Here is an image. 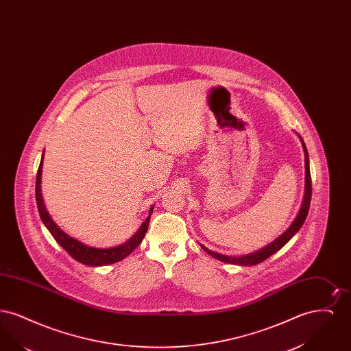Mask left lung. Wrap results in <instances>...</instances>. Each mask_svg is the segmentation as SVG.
<instances>
[{
	"mask_svg": "<svg viewBox=\"0 0 351 351\" xmlns=\"http://www.w3.org/2000/svg\"><path fill=\"white\" fill-rule=\"evenodd\" d=\"M299 135V134H298ZM301 145H302V150L305 155V193H304V199L301 204L300 210L298 217L295 218V221L291 223V226L284 232L282 235H279L276 239H274L271 243H268L267 246L259 249V250L254 251L246 255H241V256H230V255H225V254H219L216 251L209 250L206 249L204 245H201V247L206 251L209 255H212L213 258H216L221 262L225 263H230V265H237V266H255L263 261H266L268 256H271L272 254H275L276 251L280 250L284 245L300 230L305 218L308 216L309 212V205H311V199H312V180H311V171H309V155L308 150L305 147V143L302 141L300 135Z\"/></svg>",
	"mask_w": 351,
	"mask_h": 351,
	"instance_id": "8db88e82",
	"label": "left lung"
}]
</instances>
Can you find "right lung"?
I'll return each instance as SVG.
<instances>
[{"mask_svg":"<svg viewBox=\"0 0 351 351\" xmlns=\"http://www.w3.org/2000/svg\"><path fill=\"white\" fill-rule=\"evenodd\" d=\"M43 158H45V151L42 154V159H40V165L38 168V173H36V183H35V199H36V205H38V212L39 216L42 218V222L45 223V226L49 229L51 235L55 238V241L67 251L68 254L77 262L83 263L85 266H92V267H100V266H108L112 263L119 262L122 259H125L129 254H132L142 242V239L145 238L147 228H149V222H150L151 215L154 210V206L150 208V213L149 217L145 219V222L141 225V228L138 229V232L134 234L130 239H128L125 243L118 245L114 247H109V249H99V247H90L88 245H85L83 242L69 237L67 233H64L50 217L43 197H42V189H40V183H42V168H43Z\"/></svg>","mask_w":351,"mask_h":351,"instance_id":"add662e5","label":"right lung"}]
</instances>
